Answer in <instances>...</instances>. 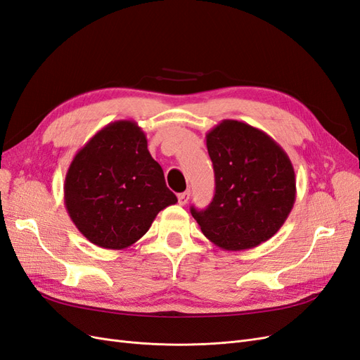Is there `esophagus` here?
Instances as JSON below:
<instances>
[{
  "label": "esophagus",
  "mask_w": 360,
  "mask_h": 360,
  "mask_svg": "<svg viewBox=\"0 0 360 360\" xmlns=\"http://www.w3.org/2000/svg\"><path fill=\"white\" fill-rule=\"evenodd\" d=\"M189 198H191V191L179 193V202H180L181 205H186L188 201H189Z\"/></svg>",
  "instance_id": "obj_1"
}]
</instances>
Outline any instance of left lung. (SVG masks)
Returning <instances> with one entry per match:
<instances>
[{
    "instance_id": "obj_1",
    "label": "left lung",
    "mask_w": 360,
    "mask_h": 360,
    "mask_svg": "<svg viewBox=\"0 0 360 360\" xmlns=\"http://www.w3.org/2000/svg\"><path fill=\"white\" fill-rule=\"evenodd\" d=\"M214 169V197L191 209L202 234L225 250H245L274 237L296 201L288 155L263 130L222 120L205 135Z\"/></svg>"
}]
</instances>
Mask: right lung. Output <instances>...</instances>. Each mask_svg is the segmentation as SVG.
<instances>
[{"mask_svg": "<svg viewBox=\"0 0 360 360\" xmlns=\"http://www.w3.org/2000/svg\"><path fill=\"white\" fill-rule=\"evenodd\" d=\"M177 202L134 120L106 124L75 155L64 180L72 222L93 245L132 246L160 210Z\"/></svg>", "mask_w": 360, "mask_h": 360, "instance_id": "right-lung-1", "label": "right lung"}]
</instances>
